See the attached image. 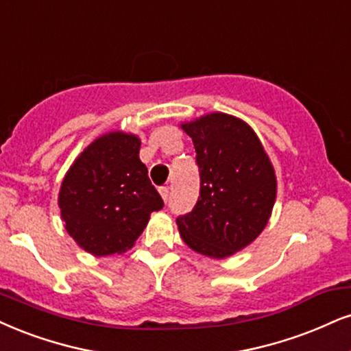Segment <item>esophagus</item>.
<instances>
[{"mask_svg": "<svg viewBox=\"0 0 351 351\" xmlns=\"http://www.w3.org/2000/svg\"><path fill=\"white\" fill-rule=\"evenodd\" d=\"M159 193H161L162 200L167 202V198H169V189H167V187H161V189H159Z\"/></svg>", "mask_w": 351, "mask_h": 351, "instance_id": "34e87169", "label": "esophagus"}]
</instances>
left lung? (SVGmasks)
Segmentation results:
<instances>
[{
    "label": "left lung",
    "instance_id": "1",
    "mask_svg": "<svg viewBox=\"0 0 351 351\" xmlns=\"http://www.w3.org/2000/svg\"><path fill=\"white\" fill-rule=\"evenodd\" d=\"M192 138L200 197L177 218L180 237L195 252L224 258L263 231L276 197L274 166L247 123L213 112L180 125Z\"/></svg>",
    "mask_w": 351,
    "mask_h": 351
}]
</instances>
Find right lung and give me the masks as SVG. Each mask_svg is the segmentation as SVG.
I'll return each instance as SVG.
<instances>
[{"instance_id": "1", "label": "right lung", "mask_w": 351, "mask_h": 351, "mask_svg": "<svg viewBox=\"0 0 351 351\" xmlns=\"http://www.w3.org/2000/svg\"><path fill=\"white\" fill-rule=\"evenodd\" d=\"M140 138L110 132L76 158L64 176L58 205L68 234L86 252L122 254L133 247L164 202L140 161Z\"/></svg>"}]
</instances>
